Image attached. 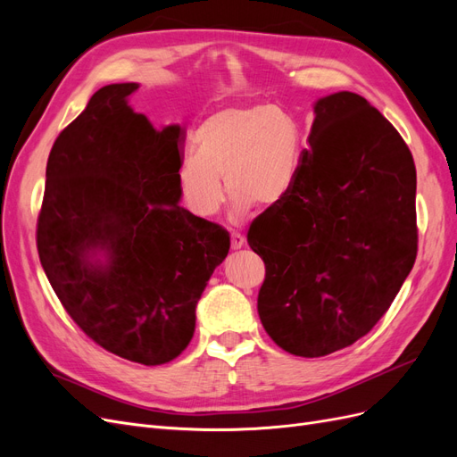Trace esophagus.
Masks as SVG:
<instances>
[{
  "label": "esophagus",
  "mask_w": 457,
  "mask_h": 457,
  "mask_svg": "<svg viewBox=\"0 0 457 457\" xmlns=\"http://www.w3.org/2000/svg\"><path fill=\"white\" fill-rule=\"evenodd\" d=\"M244 237H242V234L240 232H232L230 234V247H232V250H240V247L244 245Z\"/></svg>",
  "instance_id": "34e87169"
}]
</instances>
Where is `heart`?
<instances>
[{
    "mask_svg": "<svg viewBox=\"0 0 457 457\" xmlns=\"http://www.w3.org/2000/svg\"><path fill=\"white\" fill-rule=\"evenodd\" d=\"M301 128L284 108L230 106L205 118L179 163L177 187L187 210L213 219L225 204V179L237 213L267 210L292 192L301 168Z\"/></svg>",
    "mask_w": 457,
    "mask_h": 457,
    "instance_id": "1",
    "label": "heart"
}]
</instances>
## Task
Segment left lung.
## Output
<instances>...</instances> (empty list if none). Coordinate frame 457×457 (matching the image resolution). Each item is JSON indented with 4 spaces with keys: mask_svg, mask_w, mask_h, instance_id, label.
I'll return each mask as SVG.
<instances>
[{
    "mask_svg": "<svg viewBox=\"0 0 457 457\" xmlns=\"http://www.w3.org/2000/svg\"><path fill=\"white\" fill-rule=\"evenodd\" d=\"M314 114L292 192L247 230L265 262L261 324L305 358L364 337L418 255L416 165L393 123L351 91L324 96Z\"/></svg>",
    "mask_w": 457,
    "mask_h": 457,
    "instance_id": "obj_1",
    "label": "left lung"
}]
</instances>
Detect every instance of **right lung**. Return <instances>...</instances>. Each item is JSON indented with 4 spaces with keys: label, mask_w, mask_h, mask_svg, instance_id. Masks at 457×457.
I'll use <instances>...</instances> for the list:
<instances>
[{
    "label": "right lung",
    "mask_w": 457,
    "mask_h": 457,
    "mask_svg": "<svg viewBox=\"0 0 457 457\" xmlns=\"http://www.w3.org/2000/svg\"><path fill=\"white\" fill-rule=\"evenodd\" d=\"M101 87L47 160L36 227L41 267L84 334L126 361L160 366L195 336L196 303L228 253V232L179 205L185 131H156L126 96ZM95 249L109 253L95 266Z\"/></svg>",
    "instance_id": "right-lung-1"
}]
</instances>
